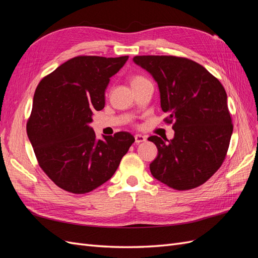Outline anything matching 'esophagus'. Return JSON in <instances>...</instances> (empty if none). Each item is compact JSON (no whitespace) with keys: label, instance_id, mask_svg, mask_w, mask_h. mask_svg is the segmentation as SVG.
I'll return each mask as SVG.
<instances>
[{"label":"esophagus","instance_id":"esophagus-1","mask_svg":"<svg viewBox=\"0 0 258 258\" xmlns=\"http://www.w3.org/2000/svg\"><path fill=\"white\" fill-rule=\"evenodd\" d=\"M135 140H136V143L139 144V143L145 142V141H146V137H145V136H142V135H136V136H135Z\"/></svg>","mask_w":258,"mask_h":258}]
</instances>
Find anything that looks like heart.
<instances>
[{
    "label": "heart",
    "mask_w": 258,
    "mask_h": 258,
    "mask_svg": "<svg viewBox=\"0 0 258 258\" xmlns=\"http://www.w3.org/2000/svg\"><path fill=\"white\" fill-rule=\"evenodd\" d=\"M145 79H143V77H141V76H135V77H132V80H131V85L132 84H135V83H138V82H141V81H144Z\"/></svg>",
    "instance_id": "1"
}]
</instances>
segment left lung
<instances>
[{
	"mask_svg": "<svg viewBox=\"0 0 258 258\" xmlns=\"http://www.w3.org/2000/svg\"><path fill=\"white\" fill-rule=\"evenodd\" d=\"M134 62L158 85L161 110L173 123V139L148 138L158 155L152 175L177 190L207 182L222 166L232 135L223 85L197 62L174 56H137Z\"/></svg>",
	"mask_w": 258,
	"mask_h": 258,
	"instance_id": "obj_1",
	"label": "left lung"
}]
</instances>
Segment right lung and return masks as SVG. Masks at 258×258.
Returning a JSON list of instances; mask_svg holds the SVG:
<instances>
[{"instance_id": "obj_1", "label": "right lung", "mask_w": 258, "mask_h": 258, "mask_svg": "<svg viewBox=\"0 0 258 258\" xmlns=\"http://www.w3.org/2000/svg\"><path fill=\"white\" fill-rule=\"evenodd\" d=\"M128 56H80L68 60L38 84L27 134L38 165L60 188L86 194L104 184L118 168L134 136L117 132L97 139L93 111L105 105L111 77Z\"/></svg>"}]
</instances>
